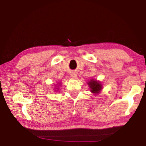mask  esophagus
Instances as JSON below:
<instances>
[{"label": "esophagus", "mask_w": 146, "mask_h": 146, "mask_svg": "<svg viewBox=\"0 0 146 146\" xmlns=\"http://www.w3.org/2000/svg\"><path fill=\"white\" fill-rule=\"evenodd\" d=\"M71 77H72V78H76V74L75 73H71Z\"/></svg>", "instance_id": "34e87169"}]
</instances>
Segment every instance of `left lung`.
Instances as JSON below:
<instances>
[{"label": "left lung", "mask_w": 146, "mask_h": 146, "mask_svg": "<svg viewBox=\"0 0 146 146\" xmlns=\"http://www.w3.org/2000/svg\"><path fill=\"white\" fill-rule=\"evenodd\" d=\"M88 85L90 86V88H91V92L94 93H99L101 89H102V85H101V84L97 80H90V82H88Z\"/></svg>", "instance_id": "8db88e82"}]
</instances>
